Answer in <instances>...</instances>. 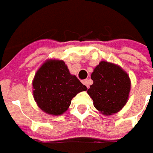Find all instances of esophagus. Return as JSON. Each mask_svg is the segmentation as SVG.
I'll use <instances>...</instances> for the list:
<instances>
[{"label":"esophagus","mask_w":153,"mask_h":153,"mask_svg":"<svg viewBox=\"0 0 153 153\" xmlns=\"http://www.w3.org/2000/svg\"><path fill=\"white\" fill-rule=\"evenodd\" d=\"M82 83L87 87V88H89V85H90V80L89 79H86L82 81Z\"/></svg>","instance_id":"1"}]
</instances>
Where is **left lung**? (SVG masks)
I'll return each instance as SVG.
<instances>
[{"label":"left lung","mask_w":153,"mask_h":153,"mask_svg":"<svg viewBox=\"0 0 153 153\" xmlns=\"http://www.w3.org/2000/svg\"><path fill=\"white\" fill-rule=\"evenodd\" d=\"M94 83L88 94L94 101V106L102 114L118 112L126 105L129 92L130 79L119 65L101 61L91 75Z\"/></svg>","instance_id":"1"}]
</instances>
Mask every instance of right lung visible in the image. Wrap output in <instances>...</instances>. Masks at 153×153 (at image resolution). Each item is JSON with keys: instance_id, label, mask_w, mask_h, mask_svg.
Here are the masks:
<instances>
[{"instance_id": "1", "label": "right lung", "mask_w": 153, "mask_h": 153, "mask_svg": "<svg viewBox=\"0 0 153 153\" xmlns=\"http://www.w3.org/2000/svg\"><path fill=\"white\" fill-rule=\"evenodd\" d=\"M32 85L34 100L39 108L53 116L65 112L71 100L88 89L70 73L65 63L59 59L44 62L35 75Z\"/></svg>"}]
</instances>
